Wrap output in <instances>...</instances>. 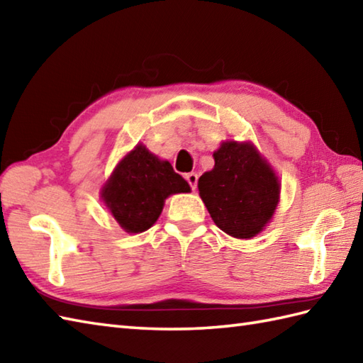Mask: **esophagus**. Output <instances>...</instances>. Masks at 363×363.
Instances as JSON below:
<instances>
[{
    "label": "esophagus",
    "instance_id": "34e87169",
    "mask_svg": "<svg viewBox=\"0 0 363 363\" xmlns=\"http://www.w3.org/2000/svg\"><path fill=\"white\" fill-rule=\"evenodd\" d=\"M186 181L189 182V186L191 187V190H196V186H198V174L196 173H187L186 174Z\"/></svg>",
    "mask_w": 363,
    "mask_h": 363
}]
</instances>
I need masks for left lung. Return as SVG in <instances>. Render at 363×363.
I'll use <instances>...</instances> for the list:
<instances>
[{
    "label": "left lung",
    "instance_id": "1",
    "mask_svg": "<svg viewBox=\"0 0 363 363\" xmlns=\"http://www.w3.org/2000/svg\"><path fill=\"white\" fill-rule=\"evenodd\" d=\"M213 159V168L198 179V190L215 225L235 238L257 235L279 203L273 168L250 142H223Z\"/></svg>",
    "mask_w": 363,
    "mask_h": 363
}]
</instances>
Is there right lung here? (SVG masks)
<instances>
[{"label": "right lung", "instance_id": "right-lung-1", "mask_svg": "<svg viewBox=\"0 0 363 363\" xmlns=\"http://www.w3.org/2000/svg\"><path fill=\"white\" fill-rule=\"evenodd\" d=\"M189 191L187 181L168 160H160L146 146L137 145L115 167L101 198L126 233L138 234L157 221L169 195Z\"/></svg>", "mask_w": 363, "mask_h": 363}]
</instances>
